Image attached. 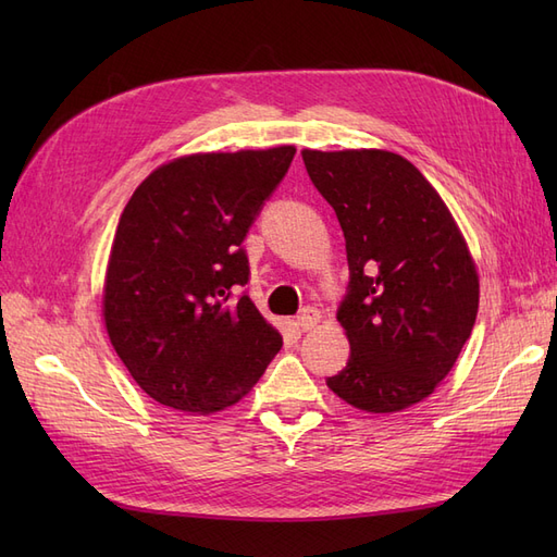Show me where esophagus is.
<instances>
[{
  "instance_id": "obj_1",
  "label": "esophagus",
  "mask_w": 557,
  "mask_h": 557,
  "mask_svg": "<svg viewBox=\"0 0 557 557\" xmlns=\"http://www.w3.org/2000/svg\"><path fill=\"white\" fill-rule=\"evenodd\" d=\"M318 323H320V311H318V309L307 307L305 311H301V313L297 315V327H299L301 332H311Z\"/></svg>"
}]
</instances>
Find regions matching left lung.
<instances>
[{"label": "left lung", "mask_w": 557, "mask_h": 557, "mask_svg": "<svg viewBox=\"0 0 557 557\" xmlns=\"http://www.w3.org/2000/svg\"><path fill=\"white\" fill-rule=\"evenodd\" d=\"M346 237L348 295L336 311L350 360L327 387L367 413H395L434 393L479 311V272L442 195L381 148L301 150Z\"/></svg>", "instance_id": "8db88e82"}]
</instances>
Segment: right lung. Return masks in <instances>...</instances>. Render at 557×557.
Instances as JSON below:
<instances>
[{
  "label": "right lung",
  "mask_w": 557,
  "mask_h": 557,
  "mask_svg": "<svg viewBox=\"0 0 557 557\" xmlns=\"http://www.w3.org/2000/svg\"><path fill=\"white\" fill-rule=\"evenodd\" d=\"M295 146L193 153L150 172L117 221L102 315L132 379L156 401L215 413L246 397L283 346L242 285V248Z\"/></svg>",
  "instance_id": "right-lung-1"
}]
</instances>
